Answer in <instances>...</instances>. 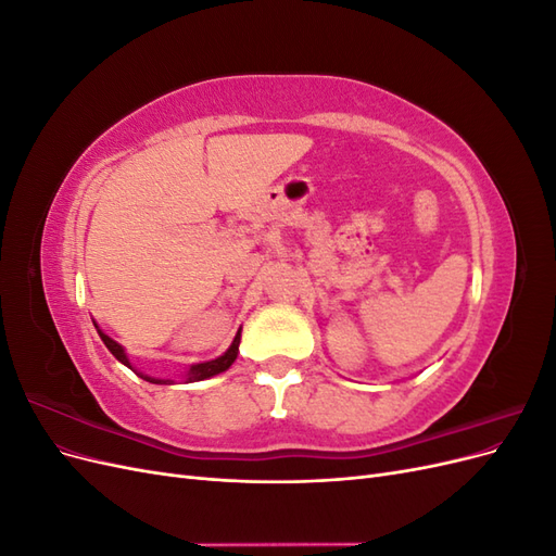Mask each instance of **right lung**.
<instances>
[{"label":"right lung","mask_w":556,"mask_h":556,"mask_svg":"<svg viewBox=\"0 0 556 556\" xmlns=\"http://www.w3.org/2000/svg\"><path fill=\"white\" fill-rule=\"evenodd\" d=\"M97 331H99V336H102L104 345L111 350V355H113L117 362H123L127 368H131V364H129V359H127V355H125L123 345H121V343H115L113 339H109V336H106L102 329H97ZM239 343H241V331H239L237 336H233V341H231L229 350L225 352L223 357L211 359V362H204V364H192V366H190V371H188V382L206 380V378H213V376H217V374L227 371V368L233 364V359H237V355H239ZM137 374H139V371H137ZM139 376H141L143 380H148V382H155V384L172 382V380H162V378H150V376H146V374H139Z\"/></svg>","instance_id":"1"}]
</instances>
